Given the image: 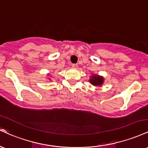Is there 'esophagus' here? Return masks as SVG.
<instances>
[{"label": "esophagus", "mask_w": 148, "mask_h": 148, "mask_svg": "<svg viewBox=\"0 0 148 148\" xmlns=\"http://www.w3.org/2000/svg\"><path fill=\"white\" fill-rule=\"evenodd\" d=\"M72 67H74V68H76L77 69L78 67H79V65H78V64H72Z\"/></svg>", "instance_id": "1"}]
</instances>
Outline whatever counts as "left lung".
Returning <instances> with one entry per match:
<instances>
[{"mask_svg":"<svg viewBox=\"0 0 148 148\" xmlns=\"http://www.w3.org/2000/svg\"><path fill=\"white\" fill-rule=\"evenodd\" d=\"M89 81L90 83L92 85H93V86H100L103 84L104 79H103L102 76L97 75V74H93V75L91 76L90 79Z\"/></svg>","mask_w":148,"mask_h":148,"instance_id":"obj_1","label":"left lung"}]
</instances>
